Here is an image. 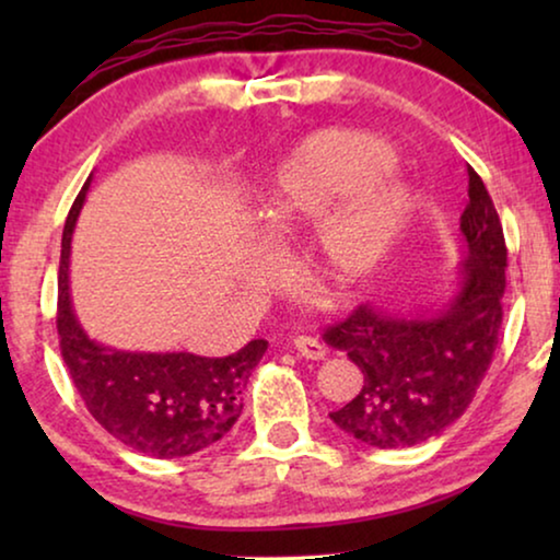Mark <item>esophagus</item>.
Listing matches in <instances>:
<instances>
[{
	"mask_svg": "<svg viewBox=\"0 0 560 560\" xmlns=\"http://www.w3.org/2000/svg\"><path fill=\"white\" fill-rule=\"evenodd\" d=\"M295 349H298V354L305 357V359H326L324 341L313 339V336H298Z\"/></svg>",
	"mask_w": 560,
	"mask_h": 560,
	"instance_id": "obj_1",
	"label": "esophagus"
}]
</instances>
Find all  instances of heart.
I'll return each mask as SVG.
<instances>
[{
  "label": "heart",
  "mask_w": 560,
  "mask_h": 560,
  "mask_svg": "<svg viewBox=\"0 0 560 560\" xmlns=\"http://www.w3.org/2000/svg\"><path fill=\"white\" fill-rule=\"evenodd\" d=\"M393 163L380 137L349 129L308 137L275 175L265 240H282L295 221L336 201L318 229L316 262L334 285H357L382 265L410 217V190L387 173Z\"/></svg>",
  "instance_id": "b5f03b06"
}]
</instances>
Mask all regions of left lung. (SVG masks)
Returning a JSON list of instances; mask_svg holds the SVG:
<instances>
[{
    "mask_svg": "<svg viewBox=\"0 0 560 560\" xmlns=\"http://www.w3.org/2000/svg\"><path fill=\"white\" fill-rule=\"evenodd\" d=\"M462 236V282L439 311L402 316L364 303L324 331L328 347L347 351L364 374L354 400L328 416L366 446L408 448L441 435L464 416L492 364L502 328L508 247L492 198L474 167Z\"/></svg>",
    "mask_w": 560,
    "mask_h": 560,
    "instance_id": "8db88e82",
    "label": "left lung"
}]
</instances>
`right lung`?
I'll return each mask as SVG.
<instances>
[{"label": "right lung", "instance_id": "right-lung-1", "mask_svg": "<svg viewBox=\"0 0 560 560\" xmlns=\"http://www.w3.org/2000/svg\"><path fill=\"white\" fill-rule=\"evenodd\" d=\"M89 183L91 175L68 211L60 242L58 336L73 385L96 423L137 454L183 458L211 448L242 416V389L267 341L255 339L236 354L211 359L188 351H121L89 339L68 288L71 236Z\"/></svg>", "mask_w": 560, "mask_h": 560}]
</instances>
